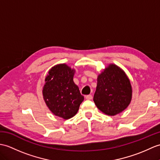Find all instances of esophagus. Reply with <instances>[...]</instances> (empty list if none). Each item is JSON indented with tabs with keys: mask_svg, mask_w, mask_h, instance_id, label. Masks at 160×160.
I'll return each instance as SVG.
<instances>
[{
	"mask_svg": "<svg viewBox=\"0 0 160 160\" xmlns=\"http://www.w3.org/2000/svg\"><path fill=\"white\" fill-rule=\"evenodd\" d=\"M85 98H86V99L87 100H91L92 98V96L91 95H88L85 96Z\"/></svg>",
	"mask_w": 160,
	"mask_h": 160,
	"instance_id": "1",
	"label": "esophagus"
}]
</instances>
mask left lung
<instances>
[{
	"mask_svg": "<svg viewBox=\"0 0 160 160\" xmlns=\"http://www.w3.org/2000/svg\"><path fill=\"white\" fill-rule=\"evenodd\" d=\"M132 85L119 67L110 64L98 77L93 101L106 114L114 116L127 108L132 100Z\"/></svg>",
	"mask_w": 160,
	"mask_h": 160,
	"instance_id": "1",
	"label": "left lung"
}]
</instances>
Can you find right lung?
<instances>
[{"label": "right lung", "instance_id": "add662e5", "mask_svg": "<svg viewBox=\"0 0 160 160\" xmlns=\"http://www.w3.org/2000/svg\"><path fill=\"white\" fill-rule=\"evenodd\" d=\"M75 70L66 64L52 68L46 77L43 96L48 108L54 115L64 119L75 116L84 97L73 82Z\"/></svg>", "mask_w": 160, "mask_h": 160}]
</instances>
